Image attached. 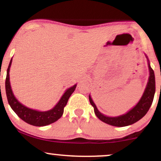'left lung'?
Listing matches in <instances>:
<instances>
[{"label": "left lung", "mask_w": 161, "mask_h": 161, "mask_svg": "<svg viewBox=\"0 0 161 161\" xmlns=\"http://www.w3.org/2000/svg\"><path fill=\"white\" fill-rule=\"evenodd\" d=\"M146 57H147V56H146ZM148 68L150 75H149L148 82H147V86H146L143 95H142L140 101L138 102V104L133 108L131 109L129 112L123 114V115L115 116V117H110V116H107L104 115V114H101L97 110L95 103L92 101L91 96L89 95V101L91 103V104L93 106L95 114L97 116V117L99 119H101V121L104 122V123H107V124L118 127H123L132 125L139 120V119H141L147 114L149 108H151V104L153 102V100H154V96L155 93L154 72L152 69V68L151 67L150 64H149V60Z\"/></svg>", "instance_id": "8db88e82"}]
</instances>
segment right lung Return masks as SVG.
<instances>
[{
	"label": "right lung",
	"instance_id": "obj_1",
	"mask_svg": "<svg viewBox=\"0 0 161 161\" xmlns=\"http://www.w3.org/2000/svg\"><path fill=\"white\" fill-rule=\"evenodd\" d=\"M12 64V59L10 60V64L7 71L6 82H5V88L7 101L9 104L14 112L17 114L20 119H23L25 123L29 124L35 125V126H45L51 123H54L57 119L61 117L64 114V109L67 104L70 95L75 91L76 85L70 87L63 95L59 102L56 104L54 108L47 111H38V110L30 109L24 106L16 98L14 95L12 89H11L10 82V68Z\"/></svg>",
	"mask_w": 161,
	"mask_h": 161
}]
</instances>
